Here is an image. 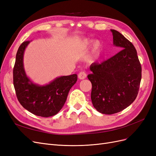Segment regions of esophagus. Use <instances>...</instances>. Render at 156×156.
I'll list each match as a JSON object with an SVG mask.
<instances>
[{
    "mask_svg": "<svg viewBox=\"0 0 156 156\" xmlns=\"http://www.w3.org/2000/svg\"><path fill=\"white\" fill-rule=\"evenodd\" d=\"M78 77L79 79H84L87 77V73L84 72H81L78 74Z\"/></svg>",
    "mask_w": 156,
    "mask_h": 156,
    "instance_id": "1",
    "label": "esophagus"
}]
</instances>
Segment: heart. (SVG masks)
I'll use <instances>...</instances> for the list:
<instances>
[{
	"instance_id": "obj_1",
	"label": "heart",
	"mask_w": 156,
	"mask_h": 156,
	"mask_svg": "<svg viewBox=\"0 0 156 156\" xmlns=\"http://www.w3.org/2000/svg\"><path fill=\"white\" fill-rule=\"evenodd\" d=\"M92 43V40H90L88 39H86L84 40L83 42V45L84 46L87 47L88 45H90ZM101 44L100 41L96 40L92 44V54H91V56H90V60H93L95 59L97 56L98 55V54L100 53V52L101 49Z\"/></svg>"
}]
</instances>
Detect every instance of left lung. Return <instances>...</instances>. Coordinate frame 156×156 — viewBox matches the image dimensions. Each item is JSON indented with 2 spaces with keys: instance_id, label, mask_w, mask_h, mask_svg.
I'll return each instance as SVG.
<instances>
[{
  "instance_id": "8db88e82",
  "label": "left lung",
  "mask_w": 156,
  "mask_h": 156,
  "mask_svg": "<svg viewBox=\"0 0 156 156\" xmlns=\"http://www.w3.org/2000/svg\"><path fill=\"white\" fill-rule=\"evenodd\" d=\"M113 44L121 49L111 58L91 64V100L105 115L123 111L136 99L141 81V66L134 45L121 33L111 29Z\"/></svg>"
}]
</instances>
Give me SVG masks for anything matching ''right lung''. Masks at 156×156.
<instances>
[{"instance_id":"right-lung-1","label":"right lung","mask_w":156,"mask_h":156,"mask_svg":"<svg viewBox=\"0 0 156 156\" xmlns=\"http://www.w3.org/2000/svg\"><path fill=\"white\" fill-rule=\"evenodd\" d=\"M30 41H26L20 46L13 69L17 100L25 109L36 116H54L64 106L69 90L77 81V75L61 76L44 86L33 83L27 76L23 66V55Z\"/></svg>"}]
</instances>
